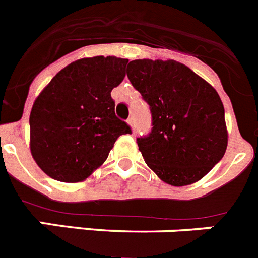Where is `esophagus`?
<instances>
[{
  "label": "esophagus",
  "mask_w": 258,
  "mask_h": 258,
  "mask_svg": "<svg viewBox=\"0 0 258 258\" xmlns=\"http://www.w3.org/2000/svg\"><path fill=\"white\" fill-rule=\"evenodd\" d=\"M128 124H130V126H131L132 132L136 131V126H135V119H134V118H132V117L128 119Z\"/></svg>",
  "instance_id": "obj_1"
}]
</instances>
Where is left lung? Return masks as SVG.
<instances>
[{"label":"left lung","instance_id":"obj_1","mask_svg":"<svg viewBox=\"0 0 258 258\" xmlns=\"http://www.w3.org/2000/svg\"><path fill=\"white\" fill-rule=\"evenodd\" d=\"M126 72L152 113L150 132L136 139L146 164L173 186L201 180L226 152L219 94L175 60H132Z\"/></svg>","mask_w":258,"mask_h":258}]
</instances>
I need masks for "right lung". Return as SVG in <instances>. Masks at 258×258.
<instances>
[{"instance_id":"right-lung-1","label":"right lung","mask_w":258,"mask_h":258,"mask_svg":"<svg viewBox=\"0 0 258 258\" xmlns=\"http://www.w3.org/2000/svg\"><path fill=\"white\" fill-rule=\"evenodd\" d=\"M128 60L80 59L59 72L32 108L31 152L46 175L80 182L105 162L131 127L115 115L110 92L126 76Z\"/></svg>"}]
</instances>
